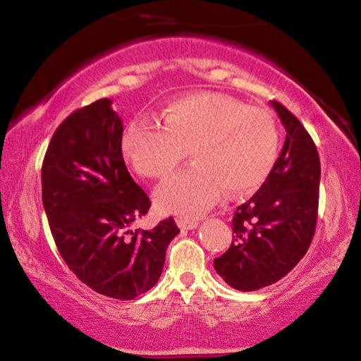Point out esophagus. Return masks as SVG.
Here are the masks:
<instances>
[{
	"label": "esophagus",
	"instance_id": "obj_1",
	"mask_svg": "<svg viewBox=\"0 0 361 361\" xmlns=\"http://www.w3.org/2000/svg\"><path fill=\"white\" fill-rule=\"evenodd\" d=\"M176 224H178L180 229H195L199 226V219L194 218H186V216H178L176 218Z\"/></svg>",
	"mask_w": 361,
	"mask_h": 361
}]
</instances>
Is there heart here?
<instances>
[{
  "instance_id": "heart-1",
  "label": "heart",
  "mask_w": 361,
  "mask_h": 361,
  "mask_svg": "<svg viewBox=\"0 0 361 361\" xmlns=\"http://www.w3.org/2000/svg\"><path fill=\"white\" fill-rule=\"evenodd\" d=\"M164 126L138 116L126 127L122 151L133 169L148 178H164L189 149L192 166L157 188L162 213L195 216L229 194L255 191L271 173L279 156V130L264 108L218 92L173 100Z\"/></svg>"
}]
</instances>
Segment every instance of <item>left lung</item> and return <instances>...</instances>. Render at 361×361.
<instances>
[{
    "instance_id": "1",
    "label": "left lung",
    "mask_w": 361,
    "mask_h": 361,
    "mask_svg": "<svg viewBox=\"0 0 361 361\" xmlns=\"http://www.w3.org/2000/svg\"><path fill=\"white\" fill-rule=\"evenodd\" d=\"M271 105L286 132L282 152L258 192L237 207L231 247L213 259L218 276L239 291L285 277L309 250L317 224L319 152L295 114L279 102Z\"/></svg>"
}]
</instances>
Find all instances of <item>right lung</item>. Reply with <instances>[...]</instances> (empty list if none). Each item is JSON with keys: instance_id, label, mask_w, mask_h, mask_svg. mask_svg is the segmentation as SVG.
Listing matches in <instances>:
<instances>
[{"instance_id": "obj_1", "label": "right lung", "mask_w": 361, "mask_h": 361, "mask_svg": "<svg viewBox=\"0 0 361 361\" xmlns=\"http://www.w3.org/2000/svg\"><path fill=\"white\" fill-rule=\"evenodd\" d=\"M111 100L73 111L54 132L41 169L42 205L66 266L89 288L121 301L161 277L180 229L170 216L151 231L130 229L149 197L122 157V121Z\"/></svg>"}]
</instances>
